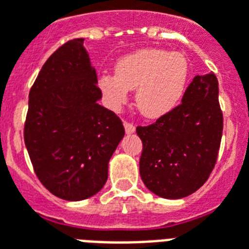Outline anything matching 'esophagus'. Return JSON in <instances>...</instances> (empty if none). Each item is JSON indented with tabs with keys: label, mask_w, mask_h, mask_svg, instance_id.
<instances>
[{
	"label": "esophagus",
	"mask_w": 249,
	"mask_h": 249,
	"mask_svg": "<svg viewBox=\"0 0 249 249\" xmlns=\"http://www.w3.org/2000/svg\"><path fill=\"white\" fill-rule=\"evenodd\" d=\"M123 126H124V130H126V134H132L135 131V126L130 122H123Z\"/></svg>",
	"instance_id": "esophagus-1"
}]
</instances>
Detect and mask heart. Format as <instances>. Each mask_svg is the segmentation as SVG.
<instances>
[{"instance_id": "heart-1", "label": "heart", "mask_w": 249, "mask_h": 249, "mask_svg": "<svg viewBox=\"0 0 249 249\" xmlns=\"http://www.w3.org/2000/svg\"><path fill=\"white\" fill-rule=\"evenodd\" d=\"M190 65L186 55L156 48L124 55L115 65V75L98 79L109 107L118 109L135 90L139 111L146 118H159L177 107L186 89Z\"/></svg>"}]
</instances>
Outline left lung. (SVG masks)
I'll list each match as a JSON object with an SVG mask.
<instances>
[{"instance_id": "left-lung-1", "label": "left lung", "mask_w": 249, "mask_h": 249, "mask_svg": "<svg viewBox=\"0 0 249 249\" xmlns=\"http://www.w3.org/2000/svg\"><path fill=\"white\" fill-rule=\"evenodd\" d=\"M222 130L217 76L197 75L180 105L136 128L142 142L140 177L146 188L165 198L197 191L214 169Z\"/></svg>"}]
</instances>
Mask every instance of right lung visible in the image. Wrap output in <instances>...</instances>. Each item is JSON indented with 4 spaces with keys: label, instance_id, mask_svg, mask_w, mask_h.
Masks as SVG:
<instances>
[{
    "label": "right lung",
    "instance_id": "right-lung-1",
    "mask_svg": "<svg viewBox=\"0 0 249 249\" xmlns=\"http://www.w3.org/2000/svg\"><path fill=\"white\" fill-rule=\"evenodd\" d=\"M84 38L46 59L28 96L24 142L42 186L63 200L93 196L107 179L109 160L124 136L119 117L103 97Z\"/></svg>",
    "mask_w": 249,
    "mask_h": 249
}]
</instances>
